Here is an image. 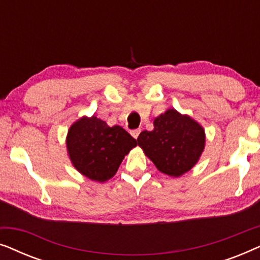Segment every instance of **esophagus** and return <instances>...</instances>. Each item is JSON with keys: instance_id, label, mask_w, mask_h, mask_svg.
Wrapping results in <instances>:
<instances>
[{"instance_id": "1", "label": "esophagus", "mask_w": 260, "mask_h": 260, "mask_svg": "<svg viewBox=\"0 0 260 260\" xmlns=\"http://www.w3.org/2000/svg\"><path fill=\"white\" fill-rule=\"evenodd\" d=\"M140 134H141V129H136V130H134V131H131V135H133V137L134 138H138V136H140Z\"/></svg>"}]
</instances>
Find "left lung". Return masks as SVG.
Returning a JSON list of instances; mask_svg holds the SVG:
<instances>
[{"label": "left lung", "instance_id": "obj_1", "mask_svg": "<svg viewBox=\"0 0 260 260\" xmlns=\"http://www.w3.org/2000/svg\"><path fill=\"white\" fill-rule=\"evenodd\" d=\"M205 130L200 124L175 109L156 117L154 130L142 131L137 143L159 172L181 176L200 158L205 149Z\"/></svg>", "mask_w": 260, "mask_h": 260}]
</instances>
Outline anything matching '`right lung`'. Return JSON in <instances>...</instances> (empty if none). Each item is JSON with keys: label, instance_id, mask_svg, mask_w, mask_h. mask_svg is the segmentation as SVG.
<instances>
[{"label": "right lung", "instance_id": "add662e5", "mask_svg": "<svg viewBox=\"0 0 260 260\" xmlns=\"http://www.w3.org/2000/svg\"><path fill=\"white\" fill-rule=\"evenodd\" d=\"M66 145L78 172L90 180L105 182L117 173L124 156L136 147L137 141L122 126H109L92 116L71 125Z\"/></svg>", "mask_w": 260, "mask_h": 260}]
</instances>
